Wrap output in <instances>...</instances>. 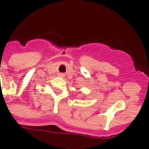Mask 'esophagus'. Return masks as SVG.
Listing matches in <instances>:
<instances>
[{
    "label": "esophagus",
    "mask_w": 149,
    "mask_h": 149,
    "mask_svg": "<svg viewBox=\"0 0 149 149\" xmlns=\"http://www.w3.org/2000/svg\"><path fill=\"white\" fill-rule=\"evenodd\" d=\"M59 76H60V77H62V76H64V74H59Z\"/></svg>",
    "instance_id": "1"
}]
</instances>
